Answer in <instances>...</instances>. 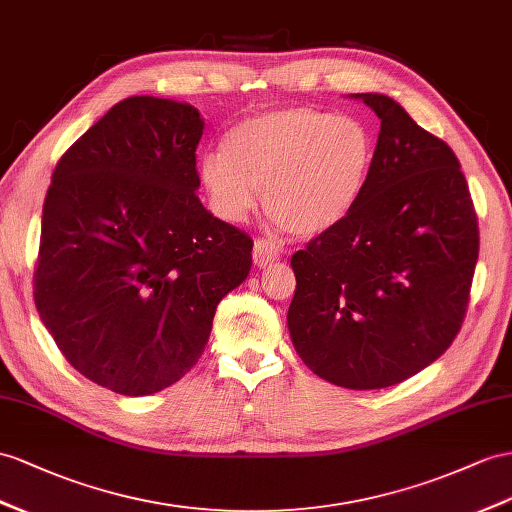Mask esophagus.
Segmentation results:
<instances>
[{
	"mask_svg": "<svg viewBox=\"0 0 512 512\" xmlns=\"http://www.w3.org/2000/svg\"><path fill=\"white\" fill-rule=\"evenodd\" d=\"M277 257H279V248L274 246L270 240H264V238L255 240V246H253V261H255L257 268L270 266L272 261H277Z\"/></svg>",
	"mask_w": 512,
	"mask_h": 512,
	"instance_id": "1",
	"label": "esophagus"
}]
</instances>
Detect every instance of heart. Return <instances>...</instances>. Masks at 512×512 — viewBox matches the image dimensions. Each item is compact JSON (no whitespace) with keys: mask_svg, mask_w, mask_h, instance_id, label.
I'll list each match as a JSON object with an SVG mask.
<instances>
[{"mask_svg":"<svg viewBox=\"0 0 512 512\" xmlns=\"http://www.w3.org/2000/svg\"><path fill=\"white\" fill-rule=\"evenodd\" d=\"M374 164V138L355 116L296 106L235 125L222 151L199 160L212 212L242 222L264 190L277 225L316 238L339 225L361 199Z\"/></svg>","mask_w":512,"mask_h":512,"instance_id":"b5f03b06","label":"heart"}]
</instances>
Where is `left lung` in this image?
Wrapping results in <instances>:
<instances>
[{
  "instance_id": "1",
  "label": "left lung",
  "mask_w": 512,
  "mask_h": 512,
  "mask_svg": "<svg viewBox=\"0 0 512 512\" xmlns=\"http://www.w3.org/2000/svg\"><path fill=\"white\" fill-rule=\"evenodd\" d=\"M363 99L381 131L359 203L292 255L287 329L324 381L383 389L428 368L454 342L478 261V218L454 151L400 103Z\"/></svg>"
}]
</instances>
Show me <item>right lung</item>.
Segmentation results:
<instances>
[{"label":"right lung","instance_id":"obj_1","mask_svg":"<svg viewBox=\"0 0 512 512\" xmlns=\"http://www.w3.org/2000/svg\"><path fill=\"white\" fill-rule=\"evenodd\" d=\"M203 116L127 97L75 140L43 205L34 303L73 368L121 396L177 383L216 307L253 264V240L196 196Z\"/></svg>","mask_w":512,"mask_h":512}]
</instances>
